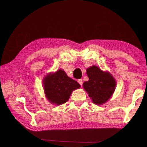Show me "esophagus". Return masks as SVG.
<instances>
[{
	"label": "esophagus",
	"mask_w": 147,
	"mask_h": 147,
	"mask_svg": "<svg viewBox=\"0 0 147 147\" xmlns=\"http://www.w3.org/2000/svg\"><path fill=\"white\" fill-rule=\"evenodd\" d=\"M78 82L80 84V86H82V84H83V80L82 79H79L78 80Z\"/></svg>",
	"instance_id": "34e87169"
}]
</instances>
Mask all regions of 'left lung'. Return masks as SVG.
I'll return each instance as SVG.
<instances>
[{
  "label": "left lung",
  "instance_id": "8db88e82",
  "mask_svg": "<svg viewBox=\"0 0 147 147\" xmlns=\"http://www.w3.org/2000/svg\"><path fill=\"white\" fill-rule=\"evenodd\" d=\"M89 80L84 82V89L93 102L101 105L106 102L115 91L116 81L109 72H104L93 65L87 69Z\"/></svg>",
  "mask_w": 147,
  "mask_h": 147
}]
</instances>
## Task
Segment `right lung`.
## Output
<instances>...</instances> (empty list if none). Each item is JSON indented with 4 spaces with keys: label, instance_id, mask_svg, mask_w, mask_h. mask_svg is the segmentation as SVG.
Masks as SVG:
<instances>
[{
    "label": "right lung",
    "instance_id": "right-lung-1",
    "mask_svg": "<svg viewBox=\"0 0 147 147\" xmlns=\"http://www.w3.org/2000/svg\"><path fill=\"white\" fill-rule=\"evenodd\" d=\"M43 84L47 100L58 106L67 102L73 91L80 88L76 81L69 78L61 69L47 74Z\"/></svg>",
    "mask_w": 147,
    "mask_h": 147
}]
</instances>
